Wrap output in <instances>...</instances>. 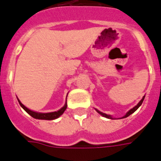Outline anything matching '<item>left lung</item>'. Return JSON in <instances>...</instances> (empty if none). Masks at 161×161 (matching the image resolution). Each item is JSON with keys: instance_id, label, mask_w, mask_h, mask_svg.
<instances>
[{"instance_id": "left-lung-1", "label": "left lung", "mask_w": 161, "mask_h": 161, "mask_svg": "<svg viewBox=\"0 0 161 161\" xmlns=\"http://www.w3.org/2000/svg\"><path fill=\"white\" fill-rule=\"evenodd\" d=\"M144 98H145V96H143V97H142V100H141L139 102V104H137L136 106H135V107L133 108H131L130 110H129V111L127 112V113H126V114H125V115L124 116V117H121V118H125V117H129V116L130 115V114H132L133 113H135V112L136 111V110L138 109V108H139V107H140V105H141V104H142V101H143V100H144ZM96 111H97V113H98V114H100V115H101V116H103V117H106V118H110V119H113V117H112V116H110V115H108V114H104V113H102V112L99 111V110H97V109H96Z\"/></svg>"}]
</instances>
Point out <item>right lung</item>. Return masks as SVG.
Listing matches in <instances>:
<instances>
[{
	"label": "right lung",
	"instance_id": "obj_1",
	"mask_svg": "<svg viewBox=\"0 0 161 161\" xmlns=\"http://www.w3.org/2000/svg\"><path fill=\"white\" fill-rule=\"evenodd\" d=\"M19 100V104L21 105V107L25 110V111L29 114V115L31 116L32 117H34L36 119H40V120H54V119H57V117H59L60 116L62 115L63 113L65 112V110L67 108V104L66 102H65V105L63 107L61 108V109H59L58 111H56V112H52V113H46V114H44V113H38V112H35V111H32V110H30L29 108L24 106L23 104H22L20 102V100L18 99Z\"/></svg>",
	"mask_w": 161,
	"mask_h": 161
}]
</instances>
